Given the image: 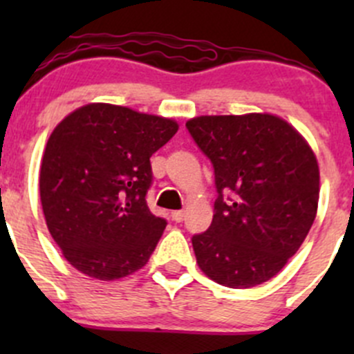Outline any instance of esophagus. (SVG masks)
I'll return each mask as SVG.
<instances>
[{"instance_id":"34e87169","label":"esophagus","mask_w":354,"mask_h":354,"mask_svg":"<svg viewBox=\"0 0 354 354\" xmlns=\"http://www.w3.org/2000/svg\"><path fill=\"white\" fill-rule=\"evenodd\" d=\"M171 217H173V221H176V223H181V221L185 219V212L183 210H173V212H171Z\"/></svg>"}]
</instances>
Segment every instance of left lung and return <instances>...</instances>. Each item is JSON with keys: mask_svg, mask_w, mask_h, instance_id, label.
<instances>
[{"mask_svg": "<svg viewBox=\"0 0 354 354\" xmlns=\"http://www.w3.org/2000/svg\"><path fill=\"white\" fill-rule=\"evenodd\" d=\"M187 128L212 162L217 190L212 224L192 238L198 267L227 288L266 283L298 252L315 221V154L274 114L198 116Z\"/></svg>", "mask_w": 354, "mask_h": 354, "instance_id": "1", "label": "left lung"}]
</instances>
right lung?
I'll list each match as a JSON object with an SVG mask.
<instances>
[{"label": "right lung", "mask_w": 354, "mask_h": 354, "mask_svg": "<svg viewBox=\"0 0 354 354\" xmlns=\"http://www.w3.org/2000/svg\"><path fill=\"white\" fill-rule=\"evenodd\" d=\"M178 131L169 118L123 106H82L53 130L39 174L46 224L88 277L130 276L151 259L166 219L147 205L151 157Z\"/></svg>", "instance_id": "add662e5"}]
</instances>
